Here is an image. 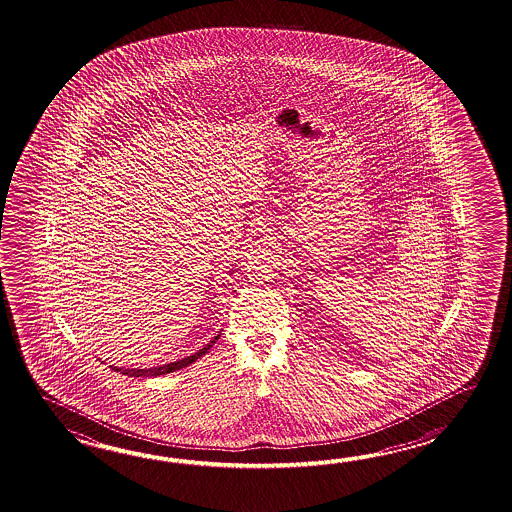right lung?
<instances>
[{"label": "right lung", "instance_id": "add662e5", "mask_svg": "<svg viewBox=\"0 0 512 512\" xmlns=\"http://www.w3.org/2000/svg\"><path fill=\"white\" fill-rule=\"evenodd\" d=\"M221 337V333L212 338L208 342L207 346L203 349H199L194 355L186 357V359L177 360V362H170V364H163V366H155V368H148V370H137V368H119V366H109L111 370L120 371L122 375H128V377H159V375H166V373H174L177 370H183L186 366H190L192 362H196L199 357H203L205 353H208V349L212 348L216 344V340Z\"/></svg>", "mask_w": 512, "mask_h": 512}]
</instances>
